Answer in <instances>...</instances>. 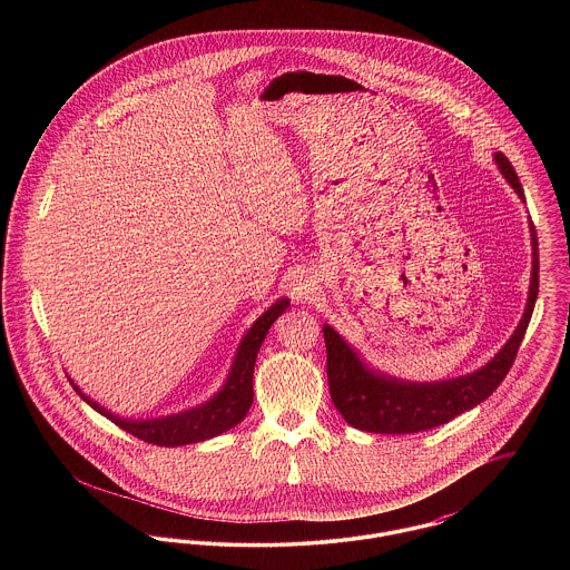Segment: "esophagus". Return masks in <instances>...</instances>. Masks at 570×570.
<instances>
[{
    "mask_svg": "<svg viewBox=\"0 0 570 570\" xmlns=\"http://www.w3.org/2000/svg\"><path fill=\"white\" fill-rule=\"evenodd\" d=\"M314 293H316V279L309 273L297 275V279L293 282V288H291L293 298L295 301H307V298H312Z\"/></svg>",
    "mask_w": 570,
    "mask_h": 570,
    "instance_id": "esophagus-1",
    "label": "esophagus"
}]
</instances>
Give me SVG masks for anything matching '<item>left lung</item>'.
Returning <instances> with one entry per match:
<instances>
[{"mask_svg":"<svg viewBox=\"0 0 570 570\" xmlns=\"http://www.w3.org/2000/svg\"><path fill=\"white\" fill-rule=\"evenodd\" d=\"M504 179L523 200V188L519 184L515 168L509 158L498 151L493 154ZM532 233V277L528 303L515 333L481 370L460 379L440 382H410L393 379L374 367H367L353 346L333 328L323 326L326 344V379L331 400L344 421L361 432L372 434H416L449 423L461 412L472 410L485 402L500 386L515 361L519 344L530 325L534 303L539 295V239L534 224Z\"/></svg>","mask_w":570,"mask_h":570,"instance_id":"1","label":"left lung"}]
</instances>
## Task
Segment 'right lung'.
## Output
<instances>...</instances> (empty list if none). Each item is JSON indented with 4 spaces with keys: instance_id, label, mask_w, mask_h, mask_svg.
Wrapping results in <instances>:
<instances>
[{
    "instance_id": "add662e5",
    "label": "right lung",
    "mask_w": 570,
    "mask_h": 570,
    "mask_svg": "<svg viewBox=\"0 0 570 570\" xmlns=\"http://www.w3.org/2000/svg\"><path fill=\"white\" fill-rule=\"evenodd\" d=\"M288 305H291L288 298H277L272 307L245 333L224 386L209 402L191 407V410H184L179 414H170L163 419H145V421L121 419L107 407L100 406L98 402L89 400L75 384V380H68L75 386V391L81 395L82 402H87L94 410H98L102 416H107L124 432L135 435L138 440H145L149 444L184 446V444H194V442L216 438L244 421L247 410L252 406V400H254L252 376H254L256 354L261 351V344L267 337L273 323L277 321V316H282L286 312Z\"/></svg>"
}]
</instances>
